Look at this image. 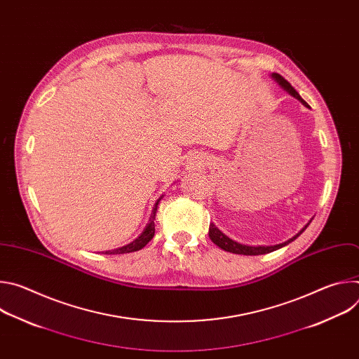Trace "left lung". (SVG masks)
Returning <instances> with one entry per match:
<instances>
[{
  "instance_id": "1",
  "label": "left lung",
  "mask_w": 359,
  "mask_h": 359,
  "mask_svg": "<svg viewBox=\"0 0 359 359\" xmlns=\"http://www.w3.org/2000/svg\"><path fill=\"white\" fill-rule=\"evenodd\" d=\"M271 76H273V79L277 81L278 85H280L281 88H284L291 96H294L295 99H298L304 107L310 108L309 104H306V102L299 96V93L291 86V83H290L287 79H284L280 74H273ZM309 224H310V223H309ZM309 224H306V226H309ZM306 226H305L298 234H295L292 238H290V240H287V241H284V243H281V244H276V245H257V247L254 245V247H252V245L240 244V243L231 240L230 237H227L226 234H223L215 224H210V227H209V237L212 238V241H213L217 247H220V248L224 250V251L234 252V254H243V255H260V254H267V252H271V251H274V250H278V248L287 245L288 243L294 241V240L306 229Z\"/></svg>"
}]
</instances>
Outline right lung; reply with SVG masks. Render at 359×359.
I'll use <instances>...</instances> for the list:
<instances>
[{
	"label": "right lung",
	"instance_id": "obj_1",
	"mask_svg": "<svg viewBox=\"0 0 359 359\" xmlns=\"http://www.w3.org/2000/svg\"><path fill=\"white\" fill-rule=\"evenodd\" d=\"M161 200H162V197L156 201L155 208H153L150 219H149V223L146 224L143 231L132 243H129V244H126L123 247L115 248V250L105 251V254H125V252H133V251H137V250L143 248L153 238V236H155V219H156V212H158V204H159Z\"/></svg>",
	"mask_w": 359,
	"mask_h": 359
}]
</instances>
